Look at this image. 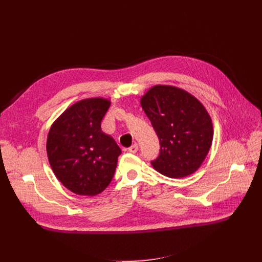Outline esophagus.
<instances>
[{
	"mask_svg": "<svg viewBox=\"0 0 262 262\" xmlns=\"http://www.w3.org/2000/svg\"><path fill=\"white\" fill-rule=\"evenodd\" d=\"M138 149H139L138 144L135 143V144H133V145L128 148V152H130V153H137V152H138Z\"/></svg>",
	"mask_w": 262,
	"mask_h": 262,
	"instance_id": "34e87169",
	"label": "esophagus"
}]
</instances>
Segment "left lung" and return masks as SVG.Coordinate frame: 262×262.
Returning a JSON list of instances; mask_svg holds the SVG:
<instances>
[{"label":"left lung","mask_w":262,"mask_h":262,"mask_svg":"<svg viewBox=\"0 0 262 262\" xmlns=\"http://www.w3.org/2000/svg\"><path fill=\"white\" fill-rule=\"evenodd\" d=\"M140 102L160 143L158 157L150 161L153 168L171 178L194 173L213 138L212 122L203 104L187 91L166 85L150 88Z\"/></svg>","instance_id":"left-lung-1"}]
</instances>
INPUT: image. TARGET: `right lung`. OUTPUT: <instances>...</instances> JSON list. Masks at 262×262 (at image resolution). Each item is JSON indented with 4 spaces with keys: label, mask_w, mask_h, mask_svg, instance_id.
I'll return each instance as SVG.
<instances>
[{
    "label": "right lung",
    "mask_w": 262,
    "mask_h": 262,
    "mask_svg": "<svg viewBox=\"0 0 262 262\" xmlns=\"http://www.w3.org/2000/svg\"><path fill=\"white\" fill-rule=\"evenodd\" d=\"M110 101L93 98L69 107L53 123L47 141L51 168L73 193L93 196L112 182L121 148L102 132Z\"/></svg>",
    "instance_id": "add662e5"
}]
</instances>
